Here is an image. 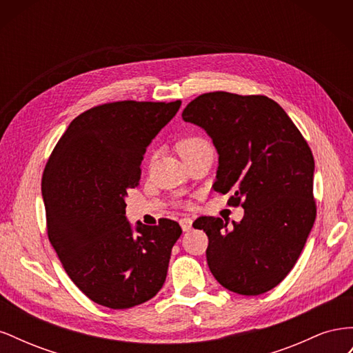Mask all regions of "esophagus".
<instances>
[{
	"mask_svg": "<svg viewBox=\"0 0 353 353\" xmlns=\"http://www.w3.org/2000/svg\"><path fill=\"white\" fill-rule=\"evenodd\" d=\"M181 223V228H183L184 231H190L191 228H193V221H191L190 218H183L179 221Z\"/></svg>",
	"mask_w": 353,
	"mask_h": 353,
	"instance_id": "1",
	"label": "esophagus"
}]
</instances>
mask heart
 Masks as SVG:
<instances>
[{
	"label": "heart",
	"mask_w": 353,
	"mask_h": 353,
	"mask_svg": "<svg viewBox=\"0 0 353 353\" xmlns=\"http://www.w3.org/2000/svg\"><path fill=\"white\" fill-rule=\"evenodd\" d=\"M205 144H208V143H206L205 140H203V138L196 137V135H191V137L183 138V140H181V141L178 143L176 148H178V153L181 154V157H184L185 154H188V153H191V152H194L196 148H199V147H201V145H205Z\"/></svg>",
	"instance_id": "1"
}]
</instances>
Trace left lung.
<instances>
[{
	"label": "left lung",
	"mask_w": 353,
	"mask_h": 353,
	"mask_svg": "<svg viewBox=\"0 0 353 353\" xmlns=\"http://www.w3.org/2000/svg\"><path fill=\"white\" fill-rule=\"evenodd\" d=\"M218 152L213 190L241 205L240 222L201 216L209 270L227 290L258 296L279 285L301 256L315 222L314 156L279 103L265 95L201 94L183 112Z\"/></svg>",
	"instance_id": "1"
}]
</instances>
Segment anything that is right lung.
<instances>
[{
  "label": "right lung",
  "mask_w": 353,
  "mask_h": 353,
  "mask_svg": "<svg viewBox=\"0 0 353 353\" xmlns=\"http://www.w3.org/2000/svg\"><path fill=\"white\" fill-rule=\"evenodd\" d=\"M181 101H117L70 122L42 175L47 230L63 268L92 302L128 309L162 288L179 223L131 225L126 191L140 183L144 153Z\"/></svg>",
  "instance_id": "add662e5"
}]
</instances>
